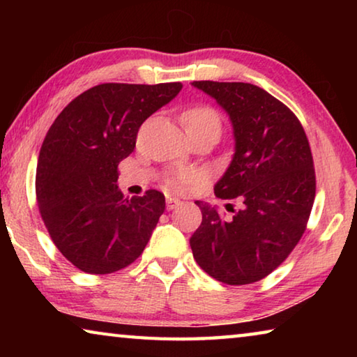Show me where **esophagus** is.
<instances>
[{
	"instance_id": "esophagus-1",
	"label": "esophagus",
	"mask_w": 357,
	"mask_h": 357,
	"mask_svg": "<svg viewBox=\"0 0 357 357\" xmlns=\"http://www.w3.org/2000/svg\"><path fill=\"white\" fill-rule=\"evenodd\" d=\"M181 204V202L178 200V198H172V197H167V209L172 211L174 208H178Z\"/></svg>"
}]
</instances>
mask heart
I'll list each match as a JSON object with an SVG mask.
<instances>
[{"mask_svg":"<svg viewBox=\"0 0 357 357\" xmlns=\"http://www.w3.org/2000/svg\"><path fill=\"white\" fill-rule=\"evenodd\" d=\"M183 124L185 130H193V129H202V128H213L220 134V116L214 108H211L208 105H195L187 108V110L183 113ZM195 173L190 170H178V172H172L165 176V185L168 189L176 190V192H183L185 187H189L190 184L195 183Z\"/></svg>","mask_w":357,"mask_h":357,"instance_id":"b5f03b06","label":"heart"}]
</instances>
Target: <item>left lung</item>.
<instances>
[{
	"mask_svg": "<svg viewBox=\"0 0 357 357\" xmlns=\"http://www.w3.org/2000/svg\"><path fill=\"white\" fill-rule=\"evenodd\" d=\"M192 84L231 119L236 153L214 193L241 202L231 219L197 202L203 220L190 238L193 258L215 280L247 285L279 268L305 231L317 192L310 144L298 116L255 84Z\"/></svg>",
	"mask_w": 357,
	"mask_h": 357,
	"instance_id": "8db88e82",
	"label": "left lung"
}]
</instances>
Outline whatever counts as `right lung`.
Returning <instances> with one entry per match:
<instances>
[{"mask_svg": "<svg viewBox=\"0 0 357 357\" xmlns=\"http://www.w3.org/2000/svg\"><path fill=\"white\" fill-rule=\"evenodd\" d=\"M181 88L102 83L69 102L48 129L36 170L39 213L53 244L83 273L134 263L164 214L159 190L123 197L118 165L134 151L140 126Z\"/></svg>", "mask_w": 357, "mask_h": 357, "instance_id": "right-lung-1", "label": "right lung"}]
</instances>
